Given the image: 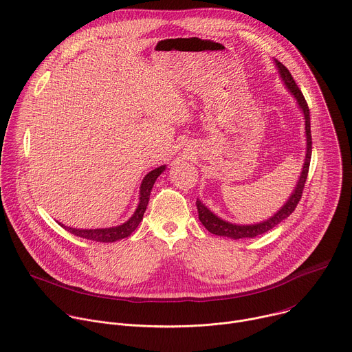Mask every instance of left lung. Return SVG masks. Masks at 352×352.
I'll return each mask as SVG.
<instances>
[{
  "mask_svg": "<svg viewBox=\"0 0 352 352\" xmlns=\"http://www.w3.org/2000/svg\"><path fill=\"white\" fill-rule=\"evenodd\" d=\"M276 61V67L278 68V72L281 75V79L284 80L285 86L289 89V91L294 94V97L296 98V103L299 104V109L302 110L304 117H305V132H307V155H305V163L302 167V173H300V177L298 179L296 188L294 189V192L291 193L289 199L285 202V205L269 220L259 223V224H250V226H238V224H232L228 221L221 220L220 217H217L214 213H212L200 200H196V208H197V213H199V220L205 226V228L214 234V235H220V236H228L232 239H241V238H255L261 234L267 232L269 230H272L273 227H276L277 224H280L283 220H285L296 208V205L299 204L300 196H302L304 188H305V182H307V177L309 173V164H311V156H312V136H311V117H309V107L307 100L302 94V91L299 90V87L296 86L294 78L291 76L289 71L277 60Z\"/></svg>",
  "mask_w": 352,
  "mask_h": 352,
  "instance_id": "obj_1",
  "label": "left lung"
}]
</instances>
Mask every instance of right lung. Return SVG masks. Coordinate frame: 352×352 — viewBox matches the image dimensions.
Segmentation results:
<instances>
[{
  "label": "right lung",
  "instance_id": "add662e5",
  "mask_svg": "<svg viewBox=\"0 0 352 352\" xmlns=\"http://www.w3.org/2000/svg\"><path fill=\"white\" fill-rule=\"evenodd\" d=\"M166 170V166H162L159 168H155L153 171H150L142 181V185H140V197H139V205H138V209L135 210L133 216L124 224L118 226V227H110V228H96V230H78V228H71V227H65L61 226L72 232L74 235L76 236H82V238H86V239H91V241H97V242H114V241H118V239H122V238H126L129 236L135 230L136 227L139 226V223L142 221L143 219V213L147 208V204H148V197H150V190H152L157 177Z\"/></svg>",
  "mask_w": 352,
  "mask_h": 352
}]
</instances>
